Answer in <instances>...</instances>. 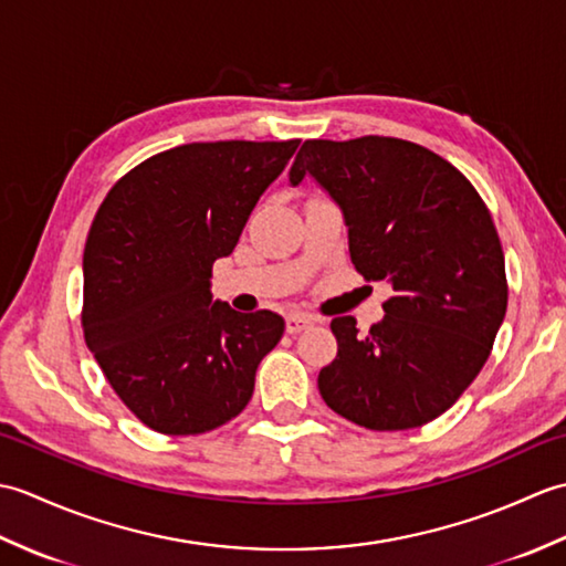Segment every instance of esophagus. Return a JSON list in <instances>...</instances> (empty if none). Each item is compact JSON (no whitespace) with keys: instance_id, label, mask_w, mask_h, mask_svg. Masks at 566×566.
Listing matches in <instances>:
<instances>
[{"instance_id":"obj_1","label":"esophagus","mask_w":566,"mask_h":566,"mask_svg":"<svg viewBox=\"0 0 566 566\" xmlns=\"http://www.w3.org/2000/svg\"><path fill=\"white\" fill-rule=\"evenodd\" d=\"M311 326H314V318L306 316V314H298V311H296V314L286 316V333L296 335V333H302V331H306Z\"/></svg>"}]
</instances>
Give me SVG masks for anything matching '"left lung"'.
Returning <instances> with one entry per match:
<instances>
[{"mask_svg": "<svg viewBox=\"0 0 566 566\" xmlns=\"http://www.w3.org/2000/svg\"><path fill=\"white\" fill-rule=\"evenodd\" d=\"M343 211L365 280H387L384 318L359 333L333 318L338 355L318 391L369 430L428 423L460 399L506 318L509 286L496 226L472 182L440 155L401 138L306 140L290 170Z\"/></svg>", "mask_w": 566, "mask_h": 566, "instance_id": "8db88e82", "label": "left lung"}]
</instances>
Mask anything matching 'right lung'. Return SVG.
<instances>
[{
    "label": "right lung",
    "mask_w": 566,
    "mask_h": 566,
    "mask_svg": "<svg viewBox=\"0 0 566 566\" xmlns=\"http://www.w3.org/2000/svg\"><path fill=\"white\" fill-rule=\"evenodd\" d=\"M298 140L189 143L134 167L104 199L84 245V340L130 411L165 436L235 418L282 340L272 311L238 314L211 294L250 211Z\"/></svg>",
    "instance_id": "right-lung-1"
}]
</instances>
